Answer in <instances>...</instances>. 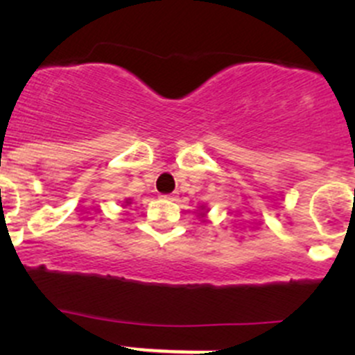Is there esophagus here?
Wrapping results in <instances>:
<instances>
[{
  "label": "esophagus",
  "instance_id": "1",
  "mask_svg": "<svg viewBox=\"0 0 355 355\" xmlns=\"http://www.w3.org/2000/svg\"><path fill=\"white\" fill-rule=\"evenodd\" d=\"M164 199H168V200H177V196L175 194H166V196H163Z\"/></svg>",
  "mask_w": 355,
  "mask_h": 355
}]
</instances>
